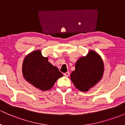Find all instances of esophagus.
<instances>
[{
	"label": "esophagus",
	"instance_id": "1",
	"mask_svg": "<svg viewBox=\"0 0 125 125\" xmlns=\"http://www.w3.org/2000/svg\"><path fill=\"white\" fill-rule=\"evenodd\" d=\"M64 75L65 76H66V77H68V76H69L70 73H69V72H66V73H64Z\"/></svg>",
	"mask_w": 125,
	"mask_h": 125
}]
</instances>
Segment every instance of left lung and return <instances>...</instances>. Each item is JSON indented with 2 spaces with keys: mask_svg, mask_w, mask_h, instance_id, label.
I'll return each instance as SVG.
<instances>
[{
  "mask_svg": "<svg viewBox=\"0 0 125 125\" xmlns=\"http://www.w3.org/2000/svg\"><path fill=\"white\" fill-rule=\"evenodd\" d=\"M104 70V62L101 56L91 50L85 57L76 61L70 79L77 89L87 92L101 80Z\"/></svg>",
  "mask_w": 125,
  "mask_h": 125,
  "instance_id": "1",
  "label": "left lung"
}]
</instances>
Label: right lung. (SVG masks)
I'll return each mask as SVG.
<instances>
[{"label": "right lung", "instance_id": "add662e5", "mask_svg": "<svg viewBox=\"0 0 125 125\" xmlns=\"http://www.w3.org/2000/svg\"><path fill=\"white\" fill-rule=\"evenodd\" d=\"M22 76L27 82L42 91L51 89L63 74L57 67L42 55L41 50L30 52L25 57L22 66Z\"/></svg>", "mask_w": 125, "mask_h": 125}]
</instances>
